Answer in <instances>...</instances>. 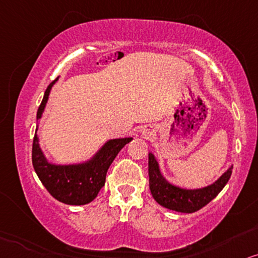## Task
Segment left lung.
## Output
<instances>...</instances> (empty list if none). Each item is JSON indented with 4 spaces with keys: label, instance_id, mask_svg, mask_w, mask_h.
I'll list each match as a JSON object with an SVG mask.
<instances>
[{
    "label": "left lung",
    "instance_id": "left-lung-1",
    "mask_svg": "<svg viewBox=\"0 0 258 258\" xmlns=\"http://www.w3.org/2000/svg\"><path fill=\"white\" fill-rule=\"evenodd\" d=\"M232 174V167L207 187L185 189L165 180L153 153H149V183L153 199L159 205L181 213H193L211 202L225 187Z\"/></svg>",
    "mask_w": 258,
    "mask_h": 258
}]
</instances>
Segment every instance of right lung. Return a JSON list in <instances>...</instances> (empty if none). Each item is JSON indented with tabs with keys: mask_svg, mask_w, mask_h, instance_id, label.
<instances>
[{
	"mask_svg": "<svg viewBox=\"0 0 258 258\" xmlns=\"http://www.w3.org/2000/svg\"><path fill=\"white\" fill-rule=\"evenodd\" d=\"M58 78L47 87L38 108L37 120L41 119L46 106L51 88ZM35 130L32 149V163L39 180L54 199L67 205L89 204L97 197L100 189L105 185L109 165L120 150L133 138L110 139L91 157L89 161L77 164H53L48 162L39 145V137Z\"/></svg>",
	"mask_w": 258,
	"mask_h": 258,
	"instance_id": "1",
	"label": "right lung"
}]
</instances>
